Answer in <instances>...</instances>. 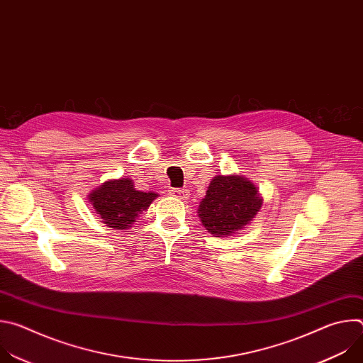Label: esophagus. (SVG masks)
I'll use <instances>...</instances> for the list:
<instances>
[{
  "label": "esophagus",
  "instance_id": "34e87169",
  "mask_svg": "<svg viewBox=\"0 0 363 363\" xmlns=\"http://www.w3.org/2000/svg\"><path fill=\"white\" fill-rule=\"evenodd\" d=\"M171 195H174L175 198H179V199H185V198H188V189L174 188V189H171Z\"/></svg>",
  "mask_w": 363,
  "mask_h": 363
}]
</instances>
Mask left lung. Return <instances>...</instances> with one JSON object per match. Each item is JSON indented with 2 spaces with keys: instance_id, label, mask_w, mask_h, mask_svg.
Segmentation results:
<instances>
[{
  "instance_id": "obj_1",
  "label": "left lung",
  "mask_w": 363,
  "mask_h": 363,
  "mask_svg": "<svg viewBox=\"0 0 363 363\" xmlns=\"http://www.w3.org/2000/svg\"><path fill=\"white\" fill-rule=\"evenodd\" d=\"M262 208L257 188L241 177L217 175L199 203V218L211 234L230 235L244 228Z\"/></svg>"
}]
</instances>
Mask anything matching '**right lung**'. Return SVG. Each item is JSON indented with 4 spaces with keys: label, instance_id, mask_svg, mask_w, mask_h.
I'll return each mask as SVG.
<instances>
[{
    "label": "right lung",
    "instance_id": "obj_1",
    "mask_svg": "<svg viewBox=\"0 0 363 363\" xmlns=\"http://www.w3.org/2000/svg\"><path fill=\"white\" fill-rule=\"evenodd\" d=\"M158 196L155 192L136 191L129 178L108 181L94 189L89 201L108 227L115 230H126L135 218L147 210L150 202Z\"/></svg>",
    "mask_w": 363,
    "mask_h": 363
}]
</instances>
